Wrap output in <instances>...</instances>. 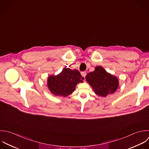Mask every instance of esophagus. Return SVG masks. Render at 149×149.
Listing matches in <instances>:
<instances>
[{"label": "esophagus", "instance_id": "obj_1", "mask_svg": "<svg viewBox=\"0 0 149 149\" xmlns=\"http://www.w3.org/2000/svg\"><path fill=\"white\" fill-rule=\"evenodd\" d=\"M81 75H82V77L84 78V79H85V76H86V72H85V71H83V72H81Z\"/></svg>", "mask_w": 149, "mask_h": 149}]
</instances>
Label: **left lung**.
Instances as JSON below:
<instances>
[{
	"label": "left lung",
	"mask_w": 149,
	"mask_h": 149,
	"mask_svg": "<svg viewBox=\"0 0 149 149\" xmlns=\"http://www.w3.org/2000/svg\"><path fill=\"white\" fill-rule=\"evenodd\" d=\"M86 80L95 93L102 97L114 93L119 85L118 78L108 73L101 66H97L94 71L88 73Z\"/></svg>",
	"instance_id": "8db88e82"
}]
</instances>
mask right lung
Returning a JSON list of instances; mask_svg holds the SVG:
<instances>
[{
  "label": "right lung",
  "mask_w": 149,
  "mask_h": 149,
  "mask_svg": "<svg viewBox=\"0 0 149 149\" xmlns=\"http://www.w3.org/2000/svg\"><path fill=\"white\" fill-rule=\"evenodd\" d=\"M82 79L84 78L77 70L64 68L57 75L49 77L47 86L55 96L66 97L74 92L78 83L83 82Z\"/></svg>",
  "instance_id": "add662e5"
}]
</instances>
